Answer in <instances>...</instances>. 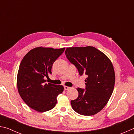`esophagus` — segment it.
Listing matches in <instances>:
<instances>
[{
  "label": "esophagus",
  "instance_id": "1",
  "mask_svg": "<svg viewBox=\"0 0 134 134\" xmlns=\"http://www.w3.org/2000/svg\"><path fill=\"white\" fill-rule=\"evenodd\" d=\"M64 90H67L70 89V87H69V86H64Z\"/></svg>",
  "mask_w": 134,
  "mask_h": 134
}]
</instances>
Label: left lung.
Wrapping results in <instances>:
<instances>
[{"instance_id": "8db88e82", "label": "left lung", "mask_w": 134, "mask_h": 134, "mask_svg": "<svg viewBox=\"0 0 134 134\" xmlns=\"http://www.w3.org/2000/svg\"><path fill=\"white\" fill-rule=\"evenodd\" d=\"M65 54L79 74L87 76L86 90L77 88L79 96L71 101L72 108L85 116L96 114L107 104L114 89L115 74L112 62L103 53L91 46L69 47Z\"/></svg>"}]
</instances>
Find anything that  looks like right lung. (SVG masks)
I'll use <instances>...</instances> for the list:
<instances>
[{"label": "right lung", "mask_w": 134, "mask_h": 134, "mask_svg": "<svg viewBox=\"0 0 134 134\" xmlns=\"http://www.w3.org/2000/svg\"><path fill=\"white\" fill-rule=\"evenodd\" d=\"M64 49L37 47L21 61L17 75L18 92L25 103L37 112H46L55 107L57 97L64 90L62 85L45 83V77L51 74L52 65Z\"/></svg>", "instance_id": "1"}]
</instances>
